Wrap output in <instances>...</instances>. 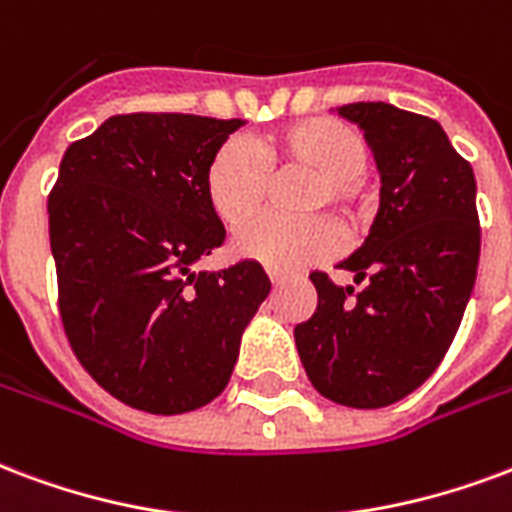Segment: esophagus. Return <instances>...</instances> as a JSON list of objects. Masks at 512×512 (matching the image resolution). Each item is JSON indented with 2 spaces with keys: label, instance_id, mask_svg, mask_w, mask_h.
<instances>
[{
  "label": "esophagus",
  "instance_id": "34e87169",
  "mask_svg": "<svg viewBox=\"0 0 512 512\" xmlns=\"http://www.w3.org/2000/svg\"><path fill=\"white\" fill-rule=\"evenodd\" d=\"M268 279H271V285H274V287H279L282 282H285V276L279 274L276 268H268Z\"/></svg>",
  "mask_w": 512,
  "mask_h": 512
}]
</instances>
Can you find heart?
I'll list each match as a JSON object with an SVG mask.
<instances>
[{
	"instance_id": "heart-1",
	"label": "heart",
	"mask_w": 512,
	"mask_h": 512,
	"mask_svg": "<svg viewBox=\"0 0 512 512\" xmlns=\"http://www.w3.org/2000/svg\"><path fill=\"white\" fill-rule=\"evenodd\" d=\"M257 154L230 140L206 168V200L227 227H244L263 211L271 195V176L312 173L301 195V211L317 214L336 208L358 225L369 214L363 195V170L369 151L358 132L344 121L314 116L266 132L257 140ZM344 233L331 217L260 219L233 241L236 255L257 260L276 271L320 266L342 252Z\"/></svg>"
}]
</instances>
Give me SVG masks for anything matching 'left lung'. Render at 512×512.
<instances>
[{
  "mask_svg": "<svg viewBox=\"0 0 512 512\" xmlns=\"http://www.w3.org/2000/svg\"><path fill=\"white\" fill-rule=\"evenodd\" d=\"M336 113L372 149L380 208L366 241L339 263L361 293L314 271L317 309L293 333L325 399L377 410L429 380L461 325L478 276V184L434 119L388 102Z\"/></svg>",
  "mask_w": 512,
  "mask_h": 512,
  "instance_id": "left-lung-1",
  "label": "left lung"
}]
</instances>
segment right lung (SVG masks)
Instances as JSON below:
<instances>
[{"label":"right lung","instance_id":"obj_1","mask_svg":"<svg viewBox=\"0 0 512 512\" xmlns=\"http://www.w3.org/2000/svg\"><path fill=\"white\" fill-rule=\"evenodd\" d=\"M238 127L130 113L64 151L48 198L64 331L83 369L135 410L179 415L217 399L271 290L257 260L195 271L225 244L206 168Z\"/></svg>","mask_w":512,"mask_h":512}]
</instances>
